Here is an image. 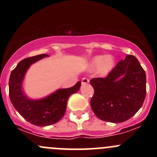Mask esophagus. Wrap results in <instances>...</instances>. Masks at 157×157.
I'll return each mask as SVG.
<instances>
[{
	"mask_svg": "<svg viewBox=\"0 0 157 157\" xmlns=\"http://www.w3.org/2000/svg\"><path fill=\"white\" fill-rule=\"evenodd\" d=\"M89 82V79L86 78V77H83L82 79V85H86Z\"/></svg>",
	"mask_w": 157,
	"mask_h": 157,
	"instance_id": "obj_1",
	"label": "esophagus"
}]
</instances>
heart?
<instances>
[{
    "instance_id": "heart-1",
    "label": "heart",
    "mask_w": 157,
    "mask_h": 157,
    "mask_svg": "<svg viewBox=\"0 0 157 157\" xmlns=\"http://www.w3.org/2000/svg\"><path fill=\"white\" fill-rule=\"evenodd\" d=\"M114 66V60L111 55L97 56L91 60V66L98 68V72L102 75H107L111 71Z\"/></svg>"
}]
</instances>
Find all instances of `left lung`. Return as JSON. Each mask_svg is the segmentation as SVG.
I'll return each instance as SVG.
<instances>
[{"mask_svg": "<svg viewBox=\"0 0 157 157\" xmlns=\"http://www.w3.org/2000/svg\"><path fill=\"white\" fill-rule=\"evenodd\" d=\"M94 93L91 107L103 121L122 122L140 110L146 95V75L137 59L128 55L107 77L90 80Z\"/></svg>", "mask_w": 157, "mask_h": 157, "instance_id": "8db88e82", "label": "left lung"}]
</instances>
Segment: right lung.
Masks as SVG:
<instances>
[{
  "mask_svg": "<svg viewBox=\"0 0 157 157\" xmlns=\"http://www.w3.org/2000/svg\"><path fill=\"white\" fill-rule=\"evenodd\" d=\"M47 56L42 54L23 59L12 70L9 81V94L12 105L27 121L37 126L50 125L60 121L66 112L68 97L76 93L81 86L79 81L72 87L58 89L42 100L27 98L21 89L25 74L32 63Z\"/></svg>",
  "mask_w": 157,
  "mask_h": 157,
  "instance_id": "1",
  "label": "right lung"
}]
</instances>
